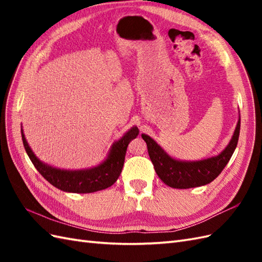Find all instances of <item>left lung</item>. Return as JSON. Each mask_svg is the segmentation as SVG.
<instances>
[{"label": "left lung", "instance_id": "obj_1", "mask_svg": "<svg viewBox=\"0 0 262 262\" xmlns=\"http://www.w3.org/2000/svg\"><path fill=\"white\" fill-rule=\"evenodd\" d=\"M240 125L241 118H238L231 141L220 154L198 161H181L172 158L152 137L146 134H142V137L146 142L149 159L160 179L169 187L188 189L207 185L220 176L235 151Z\"/></svg>", "mask_w": 262, "mask_h": 262}]
</instances>
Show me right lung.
<instances>
[{
	"instance_id": "right-lung-1",
	"label": "right lung",
	"mask_w": 262,
	"mask_h": 262,
	"mask_svg": "<svg viewBox=\"0 0 262 262\" xmlns=\"http://www.w3.org/2000/svg\"><path fill=\"white\" fill-rule=\"evenodd\" d=\"M138 128L132 127L125 133L120 140L111 145L107 158L93 168L81 170H65L43 163L39 160L28 144L24 129L21 128V136L28 157L32 164L45 179L60 190L74 193H90L113 186L118 179L125 162V155L128 144L138 135Z\"/></svg>"
}]
</instances>
